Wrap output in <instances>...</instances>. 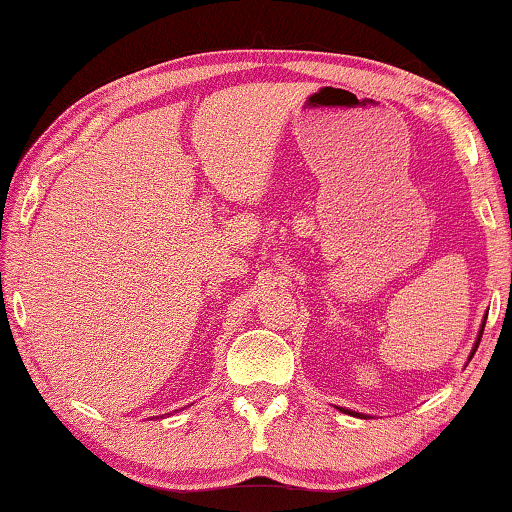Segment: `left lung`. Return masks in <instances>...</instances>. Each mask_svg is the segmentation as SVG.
<instances>
[{
	"instance_id": "1",
	"label": "left lung",
	"mask_w": 512,
	"mask_h": 512,
	"mask_svg": "<svg viewBox=\"0 0 512 512\" xmlns=\"http://www.w3.org/2000/svg\"><path fill=\"white\" fill-rule=\"evenodd\" d=\"M485 318H488V316H485ZM483 327H485V323L481 325V329H479V339H476V343H474V348H472V352H470V359L474 357V352H476V348H479V343H481V336H483ZM470 359H467V361H470ZM339 411H343V413H348V415H357V418H366V415H363V413H357V411H350V409H339Z\"/></svg>"
}]
</instances>
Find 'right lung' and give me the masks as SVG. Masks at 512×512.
Listing matches in <instances>:
<instances>
[{
	"label": "right lung",
	"mask_w": 512,
	"mask_h": 512,
	"mask_svg": "<svg viewBox=\"0 0 512 512\" xmlns=\"http://www.w3.org/2000/svg\"><path fill=\"white\" fill-rule=\"evenodd\" d=\"M155 418H158V415H155Z\"/></svg>",
	"instance_id": "1"
}]
</instances>
